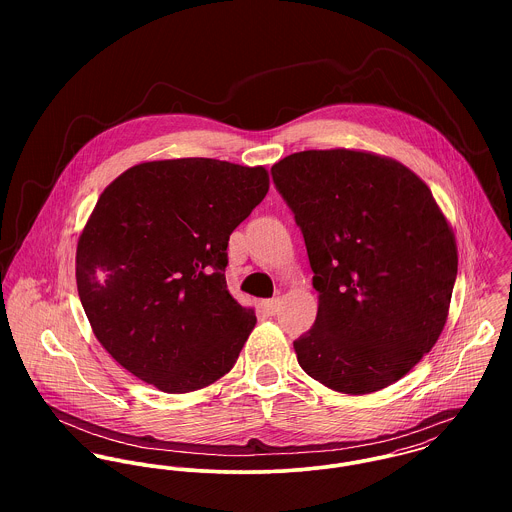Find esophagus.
Wrapping results in <instances>:
<instances>
[{
  "label": "esophagus",
  "instance_id": "esophagus-1",
  "mask_svg": "<svg viewBox=\"0 0 512 512\" xmlns=\"http://www.w3.org/2000/svg\"><path fill=\"white\" fill-rule=\"evenodd\" d=\"M262 307L266 309V313L274 315V313H278V309H280V299H278V297H272V299H264V301H262Z\"/></svg>",
  "mask_w": 512,
  "mask_h": 512
}]
</instances>
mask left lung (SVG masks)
Returning <instances> with one entry per match:
<instances>
[{
  "mask_svg": "<svg viewBox=\"0 0 512 512\" xmlns=\"http://www.w3.org/2000/svg\"><path fill=\"white\" fill-rule=\"evenodd\" d=\"M303 232L317 317L293 341L327 388L370 394L408 374L447 321L455 234L404 163L361 149H307L272 167Z\"/></svg>",
  "mask_w": 512,
  "mask_h": 512,
  "instance_id": "8db88e82",
  "label": "left lung"
}]
</instances>
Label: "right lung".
Returning <instances> with one entry per match:
<instances>
[{"label": "right lung", "instance_id": "obj_1", "mask_svg": "<svg viewBox=\"0 0 512 512\" xmlns=\"http://www.w3.org/2000/svg\"><path fill=\"white\" fill-rule=\"evenodd\" d=\"M270 189L266 167L207 157L126 169L76 244V288L118 365L167 394L224 376L256 325L226 290L232 230Z\"/></svg>", "mask_w": 512, "mask_h": 512}]
</instances>
